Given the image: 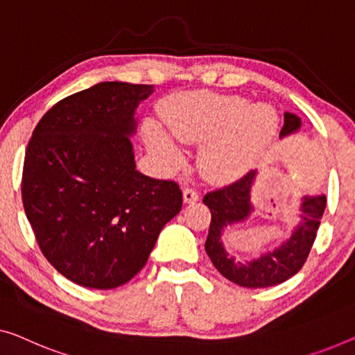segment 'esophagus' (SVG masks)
I'll use <instances>...</instances> for the list:
<instances>
[{
	"instance_id": "esophagus-1",
	"label": "esophagus",
	"mask_w": 355,
	"mask_h": 355,
	"mask_svg": "<svg viewBox=\"0 0 355 355\" xmlns=\"http://www.w3.org/2000/svg\"><path fill=\"white\" fill-rule=\"evenodd\" d=\"M196 200H199V194L194 191V189H183V202L184 204H193Z\"/></svg>"
}]
</instances>
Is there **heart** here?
Instances as JSON below:
<instances>
[{
	"mask_svg": "<svg viewBox=\"0 0 355 355\" xmlns=\"http://www.w3.org/2000/svg\"><path fill=\"white\" fill-rule=\"evenodd\" d=\"M171 135L183 145H204L199 168L209 180L230 182L255 166L279 125L277 110L266 102L248 103L239 95L188 92L171 98L162 110ZM148 150L164 166L175 168L182 153L168 137L150 125Z\"/></svg>",
	"mask_w": 355,
	"mask_h": 355,
	"instance_id": "heart-1",
	"label": "heart"
}]
</instances>
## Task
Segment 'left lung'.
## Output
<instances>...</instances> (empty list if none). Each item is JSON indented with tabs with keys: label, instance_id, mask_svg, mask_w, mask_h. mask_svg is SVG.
I'll use <instances>...</instances> for the list:
<instances>
[{
	"label": "left lung",
	"instance_id": "obj_1",
	"mask_svg": "<svg viewBox=\"0 0 355 355\" xmlns=\"http://www.w3.org/2000/svg\"><path fill=\"white\" fill-rule=\"evenodd\" d=\"M284 118L280 139L298 134L303 127L300 116L285 113ZM257 178L258 171H252L239 182L205 194L204 198V204L211 214L205 252L221 276L247 288H266L279 285L293 277L303 268L315 241L327 205L325 194H304L300 199L298 220L277 247L252 260H237L226 250L223 242L225 232L236 225L245 223L255 214L252 193Z\"/></svg>",
	"mask_w": 355,
	"mask_h": 355
}]
</instances>
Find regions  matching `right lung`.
Instances as JSON below:
<instances>
[{
	"mask_svg": "<svg viewBox=\"0 0 355 355\" xmlns=\"http://www.w3.org/2000/svg\"><path fill=\"white\" fill-rule=\"evenodd\" d=\"M153 92L146 84H95L55 103L26 146V218L47 261L83 287L129 282L182 210L177 183L135 168V113Z\"/></svg>",
	"mask_w": 355,
	"mask_h": 355,
	"instance_id": "add662e5",
	"label": "right lung"
}]
</instances>
